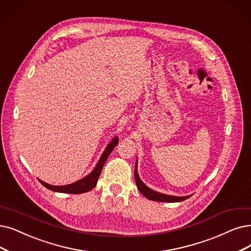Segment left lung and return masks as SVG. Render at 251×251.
I'll use <instances>...</instances> for the list:
<instances>
[{
    "label": "left lung",
    "instance_id": "left-lung-1",
    "mask_svg": "<svg viewBox=\"0 0 251 251\" xmlns=\"http://www.w3.org/2000/svg\"><path fill=\"white\" fill-rule=\"evenodd\" d=\"M137 160H136V166H135V180H136V184L139 189V192L141 193L145 198L148 200H151V201H156V202H167V203H175V202H181L189 198L190 196H185V197H176V196H170V195H165V194H160L158 192H155V190L149 188L147 185L144 184L141 179L139 177L138 174V170H137Z\"/></svg>",
    "mask_w": 251,
    "mask_h": 251
}]
</instances>
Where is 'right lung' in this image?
I'll use <instances>...</instances> for the list:
<instances>
[{"mask_svg": "<svg viewBox=\"0 0 251 251\" xmlns=\"http://www.w3.org/2000/svg\"><path fill=\"white\" fill-rule=\"evenodd\" d=\"M117 143H118V138L114 137L112 139V141L107 145L105 151L103 152L101 157H100L99 162L97 163L93 171L85 177H83L82 179H79L71 184H66V185H51L39 179L40 183L43 184L46 188L52 190V192H57V193L77 195V194H83V193L89 192V190L93 189L97 185L98 179L100 177V174L102 172V169L106 163V160L110 155V153L112 152L114 147L117 145Z\"/></svg>", "mask_w": 251, "mask_h": 251, "instance_id": "obj_1", "label": "right lung"}]
</instances>
